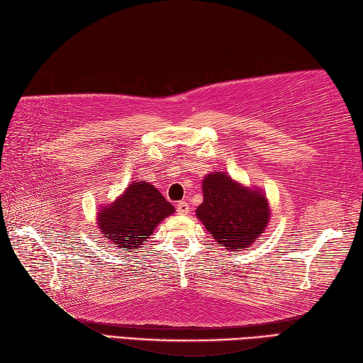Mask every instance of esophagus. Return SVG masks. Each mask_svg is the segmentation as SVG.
I'll return each mask as SVG.
<instances>
[{
  "label": "esophagus",
  "mask_w": 363,
  "mask_h": 363,
  "mask_svg": "<svg viewBox=\"0 0 363 363\" xmlns=\"http://www.w3.org/2000/svg\"><path fill=\"white\" fill-rule=\"evenodd\" d=\"M176 209H177V212H179L181 215H187L189 211H190V206H189V203H186V201H181V203H177Z\"/></svg>",
  "instance_id": "1"
}]
</instances>
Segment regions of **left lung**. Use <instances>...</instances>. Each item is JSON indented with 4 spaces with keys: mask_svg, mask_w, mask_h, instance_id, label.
<instances>
[{
    "mask_svg": "<svg viewBox=\"0 0 363 363\" xmlns=\"http://www.w3.org/2000/svg\"><path fill=\"white\" fill-rule=\"evenodd\" d=\"M196 217L215 242L229 252L251 248L269 221V204L262 189L243 186L225 172L207 173Z\"/></svg>",
    "mask_w": 363,
    "mask_h": 363,
    "instance_id": "obj_1",
    "label": "left lung"
}]
</instances>
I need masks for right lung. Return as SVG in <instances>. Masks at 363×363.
Wrapping results in <instances>:
<instances>
[{
    "mask_svg": "<svg viewBox=\"0 0 363 363\" xmlns=\"http://www.w3.org/2000/svg\"><path fill=\"white\" fill-rule=\"evenodd\" d=\"M174 213L173 204L146 181H133L111 204L99 206L96 226L103 240L129 252L152 235L162 220Z\"/></svg>",
    "mask_w": 363,
    "mask_h": 363,
    "instance_id": "add662e5",
    "label": "right lung"
}]
</instances>
